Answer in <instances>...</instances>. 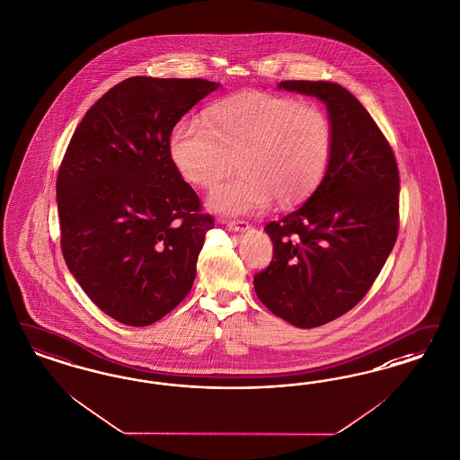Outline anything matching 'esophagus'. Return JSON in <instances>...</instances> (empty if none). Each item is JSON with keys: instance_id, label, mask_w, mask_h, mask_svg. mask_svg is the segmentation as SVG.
I'll list each match as a JSON object with an SVG mask.
<instances>
[{"instance_id": "1", "label": "esophagus", "mask_w": 460, "mask_h": 460, "mask_svg": "<svg viewBox=\"0 0 460 460\" xmlns=\"http://www.w3.org/2000/svg\"><path fill=\"white\" fill-rule=\"evenodd\" d=\"M226 226H227V229L229 231H233V233H244V231H248L250 229V224L244 221H222Z\"/></svg>"}]
</instances>
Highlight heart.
<instances>
[{"instance_id": "1", "label": "heart", "mask_w": 460, "mask_h": 460, "mask_svg": "<svg viewBox=\"0 0 460 460\" xmlns=\"http://www.w3.org/2000/svg\"><path fill=\"white\" fill-rule=\"evenodd\" d=\"M333 126L326 111L292 96L244 90L202 111L200 127H174L168 155L193 187L214 189L233 168L241 174L214 191L207 206L226 216L305 202L328 173Z\"/></svg>"}]
</instances>
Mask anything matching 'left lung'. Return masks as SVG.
Here are the masks:
<instances>
[{
  "instance_id": "8db88e82",
  "label": "left lung",
  "mask_w": 460,
  "mask_h": 460,
  "mask_svg": "<svg viewBox=\"0 0 460 460\" xmlns=\"http://www.w3.org/2000/svg\"><path fill=\"white\" fill-rule=\"evenodd\" d=\"M279 90L316 96L333 126V156L316 191L265 231L269 269L254 292L275 316L316 328L362 301L394 248L399 173L393 149L364 105L330 81H282Z\"/></svg>"
}]
</instances>
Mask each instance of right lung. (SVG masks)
Listing matches in <instances>:
<instances>
[{"label":"right lung","mask_w":460,"mask_h":460,"mask_svg":"<svg viewBox=\"0 0 460 460\" xmlns=\"http://www.w3.org/2000/svg\"><path fill=\"white\" fill-rule=\"evenodd\" d=\"M219 83L134 76L76 127L58 174L61 248L73 277L109 316L149 326L190 292L214 219L176 172L168 137Z\"/></svg>","instance_id":"1"}]
</instances>
